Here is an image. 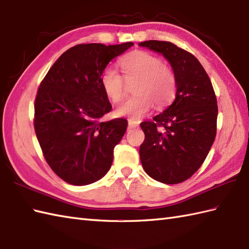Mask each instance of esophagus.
Masks as SVG:
<instances>
[{"label": "esophagus", "instance_id": "esophagus-1", "mask_svg": "<svg viewBox=\"0 0 249 249\" xmlns=\"http://www.w3.org/2000/svg\"><path fill=\"white\" fill-rule=\"evenodd\" d=\"M128 124H129V128H130V129H133V128H137V126H139L140 124H139V121L129 119V120H128Z\"/></svg>", "mask_w": 249, "mask_h": 249}]
</instances>
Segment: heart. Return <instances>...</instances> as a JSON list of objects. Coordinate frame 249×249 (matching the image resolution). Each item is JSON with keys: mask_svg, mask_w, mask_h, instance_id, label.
Returning <instances> with one entry per match:
<instances>
[{"mask_svg": "<svg viewBox=\"0 0 249 249\" xmlns=\"http://www.w3.org/2000/svg\"><path fill=\"white\" fill-rule=\"evenodd\" d=\"M119 64L124 76L112 66H107L101 74L103 90L109 100L115 103L124 97L125 82L128 84L136 82L133 87L135 95L116 108L118 116L136 120L150 112L153 103L158 108H162L174 100L177 88L176 75L162 58L149 52L136 51L125 55Z\"/></svg>", "mask_w": 249, "mask_h": 249, "instance_id": "b5f03b06", "label": "heart"}]
</instances>
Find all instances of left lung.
I'll return each mask as SVG.
<instances>
[{"mask_svg": "<svg viewBox=\"0 0 249 249\" xmlns=\"http://www.w3.org/2000/svg\"><path fill=\"white\" fill-rule=\"evenodd\" d=\"M161 53L177 81L175 101L141 128L142 168L159 182L181 183L199 169L216 136L217 101L209 75L194 55L169 41L140 43Z\"/></svg>", "mask_w": 249, "mask_h": 249, "instance_id": "obj_1", "label": "left lung"}]
</instances>
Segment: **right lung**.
<instances>
[{
	"label": "right lung",
	"mask_w": 249,
	"mask_h": 249,
	"mask_svg": "<svg viewBox=\"0 0 249 249\" xmlns=\"http://www.w3.org/2000/svg\"><path fill=\"white\" fill-rule=\"evenodd\" d=\"M133 45H76L60 55L40 83L35 133L49 166L69 184L93 183L112 166L114 148L128 121H100L112 109L101 74L110 60Z\"/></svg>",
	"instance_id": "add662e5"
}]
</instances>
